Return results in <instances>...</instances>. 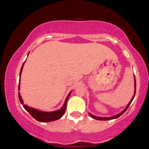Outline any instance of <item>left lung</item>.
Instances as JSON below:
<instances>
[{"mask_svg": "<svg viewBox=\"0 0 149 149\" xmlns=\"http://www.w3.org/2000/svg\"><path fill=\"white\" fill-rule=\"evenodd\" d=\"M134 88H135V90H134V95H133L132 98V100H130V103L127 104V107H126L125 109L122 112H121V113H120L119 114H117V115H116V116H112V117H108V118H104V117H98V116H95L92 115V114H90V113H89V115H90V117L93 118L94 119L99 120H112V119H115V118H117L120 117V116H122L123 114L126 111V110H127V109H128V107H130V105L131 102H132L133 99H134V96H135V93H136V80H135V77H134Z\"/></svg>", "mask_w": 149, "mask_h": 149, "instance_id": "obj_1", "label": "left lung"}]
</instances>
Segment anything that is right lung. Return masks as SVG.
<instances>
[{"label":"right lung","instance_id":"1","mask_svg":"<svg viewBox=\"0 0 149 149\" xmlns=\"http://www.w3.org/2000/svg\"><path fill=\"white\" fill-rule=\"evenodd\" d=\"M24 64V62L23 65H22L21 70H20V73H19V88L18 90H19L20 88V77H21V73L22 71V69H23V66ZM71 92L68 95L67 97H66V100H65V102L63 105V107L61 108L60 109L57 111H52V112H45V111H39L38 109H35L33 108L29 107L28 106L25 105L23 103V100H22L21 95H20L19 92L18 93L19 95V102H21V104H24V108L25 109L26 111H27L31 115V116L33 118H34L36 120L39 121V122H42V123H45V122H51V121H54L56 120L59 119L60 118L64 115L65 111H66V104H67V101L68 99L71 95Z\"/></svg>","mask_w":149,"mask_h":149}]
</instances>
